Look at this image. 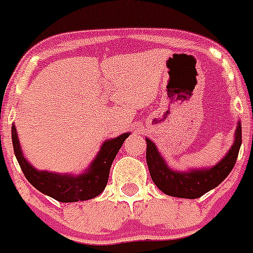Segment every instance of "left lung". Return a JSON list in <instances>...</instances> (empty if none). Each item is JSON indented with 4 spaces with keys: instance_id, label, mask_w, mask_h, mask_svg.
I'll use <instances>...</instances> for the list:
<instances>
[{
    "instance_id": "left-lung-1",
    "label": "left lung",
    "mask_w": 253,
    "mask_h": 253,
    "mask_svg": "<svg viewBox=\"0 0 253 253\" xmlns=\"http://www.w3.org/2000/svg\"><path fill=\"white\" fill-rule=\"evenodd\" d=\"M147 142V165L156 186L166 195L182 199H198L218 186L233 169L242 144V126L238 122L233 144L224 157L208 169H191L176 171L167 165L156 144L149 138Z\"/></svg>"
}]
</instances>
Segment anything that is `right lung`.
<instances>
[{"label":"right lung","mask_w":253,"mask_h":253,"mask_svg":"<svg viewBox=\"0 0 253 253\" xmlns=\"http://www.w3.org/2000/svg\"><path fill=\"white\" fill-rule=\"evenodd\" d=\"M130 133H123L114 139L105 140L99 153L96 154L90 166L80 175L73 173H57L50 171H40L28 162L22 154L17 137L16 126L12 124L11 137L16 160L21 167L26 180L40 193L55 199L60 203H75L90 200L102 193L106 187L110 167L120 147Z\"/></svg>","instance_id":"obj_1"}]
</instances>
